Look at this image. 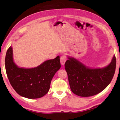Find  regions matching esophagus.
<instances>
[{
    "label": "esophagus",
    "mask_w": 120,
    "mask_h": 120,
    "mask_svg": "<svg viewBox=\"0 0 120 120\" xmlns=\"http://www.w3.org/2000/svg\"><path fill=\"white\" fill-rule=\"evenodd\" d=\"M67 60V57L65 55H63L60 57V63H61L62 65H64V64L65 61Z\"/></svg>",
    "instance_id": "esophagus-1"
}]
</instances>
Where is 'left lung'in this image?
Here are the masks:
<instances>
[{
    "label": "left lung",
    "mask_w": 120,
    "mask_h": 120,
    "mask_svg": "<svg viewBox=\"0 0 120 120\" xmlns=\"http://www.w3.org/2000/svg\"><path fill=\"white\" fill-rule=\"evenodd\" d=\"M68 59L64 66L70 89L80 97L92 96L101 92L110 83L115 71V56L109 65L98 69L86 67L73 57H68Z\"/></svg>",
    "instance_id": "left-lung-1"
}]
</instances>
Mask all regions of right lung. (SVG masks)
<instances>
[{
    "label": "right lung",
    "instance_id": "obj_1",
    "mask_svg": "<svg viewBox=\"0 0 120 120\" xmlns=\"http://www.w3.org/2000/svg\"><path fill=\"white\" fill-rule=\"evenodd\" d=\"M5 63L6 74L13 88L21 96L29 99L45 96L49 91L53 76L60 68L59 56L35 68H19L13 60L11 46L6 52Z\"/></svg>",
    "mask_w": 120,
    "mask_h": 120
}]
</instances>
